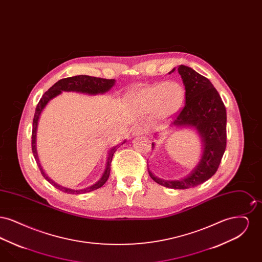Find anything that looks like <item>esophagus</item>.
I'll list each match as a JSON object with an SVG mask.
<instances>
[{
	"label": "esophagus",
	"instance_id": "34e87169",
	"mask_svg": "<svg viewBox=\"0 0 262 262\" xmlns=\"http://www.w3.org/2000/svg\"><path fill=\"white\" fill-rule=\"evenodd\" d=\"M146 132H147V128H146L145 126H143V125H138V126L135 127V129H134V132H133V136H134V137H136V136H141V135H144Z\"/></svg>",
	"mask_w": 262,
	"mask_h": 262
}]
</instances>
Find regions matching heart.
Here are the masks:
<instances>
[{
	"instance_id": "1",
	"label": "heart",
	"mask_w": 262,
	"mask_h": 262,
	"mask_svg": "<svg viewBox=\"0 0 262 262\" xmlns=\"http://www.w3.org/2000/svg\"><path fill=\"white\" fill-rule=\"evenodd\" d=\"M185 99V90L174 81L160 82L137 90L133 103L142 111L156 110L161 117H169L177 112Z\"/></svg>"
}]
</instances>
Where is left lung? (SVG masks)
<instances>
[{
    "label": "left lung",
    "instance_id": "obj_1",
    "mask_svg": "<svg viewBox=\"0 0 262 262\" xmlns=\"http://www.w3.org/2000/svg\"><path fill=\"white\" fill-rule=\"evenodd\" d=\"M178 72L186 88V103L170 125L195 128L201 137L202 155L195 168L184 179L167 181L155 177L149 169L148 173L163 187L185 189L206 182L218 170L226 149L227 114L223 101L208 78L184 64L179 66Z\"/></svg>",
    "mask_w": 262,
    "mask_h": 262
}]
</instances>
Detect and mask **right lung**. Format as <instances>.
I'll use <instances>...</instances> for the list:
<instances>
[{
  "label": "right lung",
  "instance_id": "1",
  "mask_svg": "<svg viewBox=\"0 0 262 262\" xmlns=\"http://www.w3.org/2000/svg\"><path fill=\"white\" fill-rule=\"evenodd\" d=\"M115 81H116L115 79H106V78H100V77L89 76V75H75V76H72V77L62 78V79H60L58 82H56L48 91H46L43 94L42 98L40 99L39 103L37 104L35 114H34V118H33V125H32V139H31L32 152H33L34 158L36 160V163H37L38 167L41 171L42 176L54 187L61 189L63 192L75 193V194L85 193V192L92 191L94 189H97V188L102 187L107 182V180L110 176L113 156H114V153L116 152L117 147L119 145L114 146L109 151L108 157H107V162H106V168H105L102 177L100 178L99 181L97 183H95L94 185L86 187V188H82V189H71V188L62 187V186L56 184L55 182H53L50 178H48V176L45 174V172L43 171V169L40 165V162H39L37 149H36V135H37L38 121H39L40 115H41L42 111L44 110V108L46 107V105L49 103V101L53 99V98H55L56 96H58L59 94H61L62 91H75V92L85 93V94H90V95L103 94V93L108 92L115 85ZM125 142V140L122 144H124Z\"/></svg>",
  "mask_w": 262,
  "mask_h": 262
}]
</instances>
